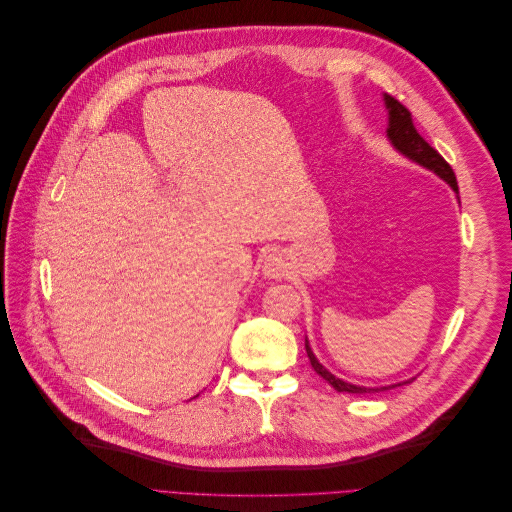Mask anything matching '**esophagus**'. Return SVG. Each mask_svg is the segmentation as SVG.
<instances>
[{
	"mask_svg": "<svg viewBox=\"0 0 512 512\" xmlns=\"http://www.w3.org/2000/svg\"><path fill=\"white\" fill-rule=\"evenodd\" d=\"M262 273L271 280H280V277L288 275V260L280 252H271L262 260Z\"/></svg>",
	"mask_w": 512,
	"mask_h": 512,
	"instance_id": "34e87169",
	"label": "esophagus"
}]
</instances>
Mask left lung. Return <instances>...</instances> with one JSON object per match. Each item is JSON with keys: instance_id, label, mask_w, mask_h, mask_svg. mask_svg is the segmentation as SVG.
I'll return each instance as SVG.
<instances>
[{"instance_id": "8db88e82", "label": "left lung", "mask_w": 512, "mask_h": 512, "mask_svg": "<svg viewBox=\"0 0 512 512\" xmlns=\"http://www.w3.org/2000/svg\"><path fill=\"white\" fill-rule=\"evenodd\" d=\"M384 102H386V108H389V130H386V132H389L391 143H393L401 153H404V156H408L410 160H414V162H418V164H423L425 168L433 170V173L440 175L448 185H451V188H453L455 192H459V188H457V177H455V173H453L451 164H448V162L440 156V153H438L436 149H433L421 134H418V130L414 128L412 113L408 111V108H406L404 104H401L399 100H395L393 96H384ZM305 350H307L309 363H312L316 374H318L322 380H327L337 393L367 395V393L389 391V389H395V386L406 384V382H399V384H391V386H380V389H376V386H374V389H367V386H356V384L344 382V380L335 378V376L331 374V371H327V369H324V367L316 361V356H314L312 348H309V344H305ZM408 382H412V380H408Z\"/></svg>"}]
</instances>
